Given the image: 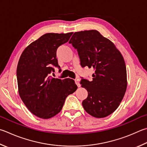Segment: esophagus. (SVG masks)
Masks as SVG:
<instances>
[{"label":"esophagus","mask_w":147,"mask_h":147,"mask_svg":"<svg viewBox=\"0 0 147 147\" xmlns=\"http://www.w3.org/2000/svg\"><path fill=\"white\" fill-rule=\"evenodd\" d=\"M74 81H75V83H76V84L77 85V86H78V87H80V84L78 79H75V80H74Z\"/></svg>","instance_id":"esophagus-1"}]
</instances>
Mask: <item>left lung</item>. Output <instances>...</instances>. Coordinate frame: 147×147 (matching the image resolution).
<instances>
[{"label": "left lung", "instance_id": "left-lung-1", "mask_svg": "<svg viewBox=\"0 0 147 147\" xmlns=\"http://www.w3.org/2000/svg\"><path fill=\"white\" fill-rule=\"evenodd\" d=\"M69 44L77 49L82 67L94 70L92 80L82 78L88 96L82 101L93 117L105 118L115 111L126 92V65L121 53L110 40L96 30L76 32Z\"/></svg>", "mask_w": 147, "mask_h": 147}]
</instances>
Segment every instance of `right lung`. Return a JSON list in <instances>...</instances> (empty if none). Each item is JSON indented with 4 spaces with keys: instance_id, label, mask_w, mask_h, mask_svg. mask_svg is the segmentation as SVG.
<instances>
[{
    "instance_id": "add662e5",
    "label": "right lung",
    "mask_w": 147,
    "mask_h": 147,
    "mask_svg": "<svg viewBox=\"0 0 147 147\" xmlns=\"http://www.w3.org/2000/svg\"><path fill=\"white\" fill-rule=\"evenodd\" d=\"M73 33H46L24 50L18 61V93L34 115L49 119L62 110L66 98L77 89L73 80L52 78L53 67L58 65L57 50L67 42Z\"/></svg>"
}]
</instances>
